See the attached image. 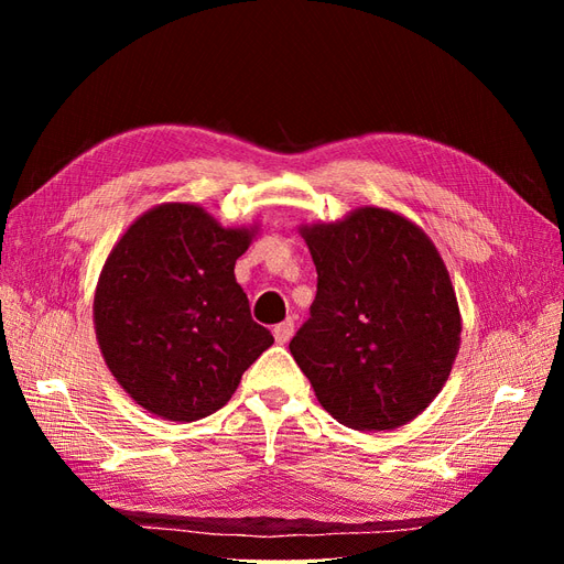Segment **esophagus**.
<instances>
[{
  "label": "esophagus",
  "mask_w": 564,
  "mask_h": 564,
  "mask_svg": "<svg viewBox=\"0 0 564 564\" xmlns=\"http://www.w3.org/2000/svg\"><path fill=\"white\" fill-rule=\"evenodd\" d=\"M272 336H275L278 344H289V338L294 336V319H284L280 324H275V329H272Z\"/></svg>",
  "instance_id": "esophagus-1"
}]
</instances>
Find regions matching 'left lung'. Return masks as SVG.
I'll return each mask as SVG.
<instances>
[{"mask_svg":"<svg viewBox=\"0 0 564 564\" xmlns=\"http://www.w3.org/2000/svg\"><path fill=\"white\" fill-rule=\"evenodd\" d=\"M299 232L317 268V296L289 350L317 402L352 431L414 421L447 383L460 346L458 301L437 247L381 207Z\"/></svg>","mask_w":564,"mask_h":564,"instance_id":"left-lung-1","label":"left lung"}]
</instances>
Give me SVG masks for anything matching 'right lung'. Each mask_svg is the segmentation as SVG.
Returning a JSON list of instances; mask_svg holds the SVG:
<instances>
[{"label":"right lung","mask_w":564,"mask_h":564,"mask_svg":"<svg viewBox=\"0 0 564 564\" xmlns=\"http://www.w3.org/2000/svg\"><path fill=\"white\" fill-rule=\"evenodd\" d=\"M256 235V224L226 228L199 204L164 202L108 253L96 340L115 381L150 414L191 423L218 412L275 340L235 280Z\"/></svg>","instance_id":"obj_1"}]
</instances>
